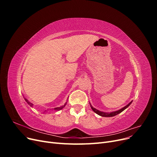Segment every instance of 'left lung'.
Listing matches in <instances>:
<instances>
[{
  "mask_svg": "<svg viewBox=\"0 0 157 157\" xmlns=\"http://www.w3.org/2000/svg\"><path fill=\"white\" fill-rule=\"evenodd\" d=\"M132 101L131 102H130L129 103H128V105H126L125 107H122V109H121L120 110H118V111H113V112H111V113H105V112L100 111L98 110V109L94 108V107L91 105V104H90V107H91L92 109L93 110V111L96 113V114H98V115L101 116V117H114V116H115V115H117L118 114H119V113H121V112H122L124 110H125V109H126L127 107H128L130 106V105L132 103Z\"/></svg>",
  "mask_w": 157,
  "mask_h": 157,
  "instance_id": "left-lung-1",
  "label": "left lung"
}]
</instances>
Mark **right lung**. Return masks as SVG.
I'll return each instance as SVG.
<instances>
[{"label":"right lung","instance_id":"obj_1","mask_svg":"<svg viewBox=\"0 0 157 157\" xmlns=\"http://www.w3.org/2000/svg\"><path fill=\"white\" fill-rule=\"evenodd\" d=\"M24 99H25V101L28 103V104H29V105L31 106V107H33V104L32 103H31V102H29V101H28L27 100V99H26V98H24ZM66 104H67V102H66L65 104H64V105H62V106H61V107H55L54 109V110H56V111H59V110H61V109H62L65 105H66Z\"/></svg>","mask_w":157,"mask_h":157}]
</instances>
